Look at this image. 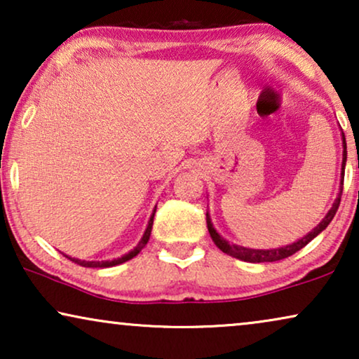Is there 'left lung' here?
<instances>
[{"label":"left lung","instance_id":"obj_1","mask_svg":"<svg viewBox=\"0 0 359 359\" xmlns=\"http://www.w3.org/2000/svg\"><path fill=\"white\" fill-rule=\"evenodd\" d=\"M343 165H341V186H343V178H345V163H346V142H345V135H343ZM340 199H341V193L338 194V198L335 203H333L332 209L328 210V214L323 217V220L320 224L317 225L316 229L312 230V232H309L306 237H302L299 242H294L292 245H286V247H281V248H274V250H252V248H243V247H238V245H232L229 243L227 240H224L220 235L215 232V229L212 227V222H210V217L209 214H205V220H208V229H209V233L210 237H212L214 243L217 245V247L222 250L224 253L230 255V257L233 258H238V259H243V262H248V263H266V262H279V259H284L287 257H291L299 250L306 247V245L311 242L317 237L318 233L322 232V230L327 229V225L332 222V219L335 217L337 210H338V205H340Z\"/></svg>","mask_w":359,"mask_h":359}]
</instances>
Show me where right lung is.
Instances as JSON below:
<instances>
[{
    "label": "right lung",
    "instance_id": "obj_1",
    "mask_svg": "<svg viewBox=\"0 0 359 359\" xmlns=\"http://www.w3.org/2000/svg\"><path fill=\"white\" fill-rule=\"evenodd\" d=\"M154 215H155V210H154V214H151V217L149 220V225H147V230H145L144 237H142V240L139 242V245H137V247L132 250V252L124 255V257H121V258H117V259H112V262H85V259H83V262H81V259H76V258H70V257H67V258L72 259L73 263L80 264V266H85V268H109V266H116V264L129 262V259L134 258L135 255H139L140 250L145 247L147 242H149L150 232H151V225H154Z\"/></svg>",
    "mask_w": 359,
    "mask_h": 359
}]
</instances>
